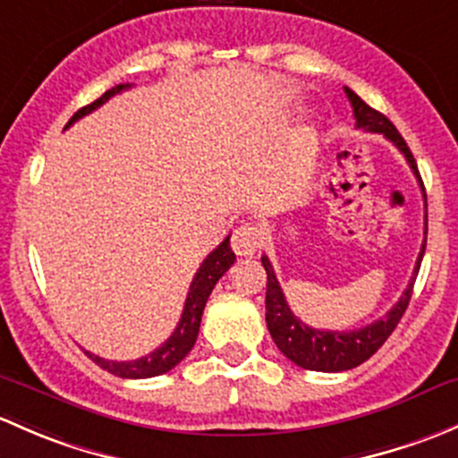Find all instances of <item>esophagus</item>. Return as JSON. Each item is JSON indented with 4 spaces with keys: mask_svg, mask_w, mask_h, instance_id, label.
<instances>
[{
    "mask_svg": "<svg viewBox=\"0 0 458 458\" xmlns=\"http://www.w3.org/2000/svg\"><path fill=\"white\" fill-rule=\"evenodd\" d=\"M262 244V231L258 225L242 223L231 235V249L238 256H253Z\"/></svg>",
    "mask_w": 458,
    "mask_h": 458,
    "instance_id": "esophagus-1",
    "label": "esophagus"
}]
</instances>
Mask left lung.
<instances>
[{
  "mask_svg": "<svg viewBox=\"0 0 458 458\" xmlns=\"http://www.w3.org/2000/svg\"><path fill=\"white\" fill-rule=\"evenodd\" d=\"M346 89V97L352 106L357 130L370 131V134H384L386 139L403 154L410 169H412L414 176L421 182L412 152H410V148L405 145L403 136L399 134L397 127L390 123L381 112L366 106L352 89ZM423 196H426V191H423ZM423 253H426V242L421 244V251H419L417 264H414V273L408 282V289L403 291V295L399 298L397 304H394L384 318L377 319V322L369 324V327L352 328V331H319V328H310L309 324H304L300 318H295L293 310L286 304V298L284 293H282V286L280 282H277L276 273H273L271 262H268L267 256H262V267L264 271H267V327L273 342H276V346L280 348V351L284 352V357H289L293 364H298L306 370L342 372L364 364L369 357L375 355V352L384 346V342L390 337V333L397 328L399 319L403 318L405 309H408V301L412 298V286L414 280H417L419 267H421Z\"/></svg>",
  "mask_w": 458,
  "mask_h": 458,
  "instance_id": "left-lung-1",
  "label": "left lung"
}]
</instances>
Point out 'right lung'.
<instances>
[{"mask_svg": "<svg viewBox=\"0 0 458 458\" xmlns=\"http://www.w3.org/2000/svg\"><path fill=\"white\" fill-rule=\"evenodd\" d=\"M127 88H131L130 83H121V86L107 89V92L101 94L97 101L89 103L86 107H81V110L68 121V125L65 127H70L74 121H79L81 116L89 114V112H94L97 107H101L107 98L123 92ZM233 262H235V253L231 251L229 235H227V238H225L223 242H220L218 247H216L205 260H202L200 268L196 271L194 280H191L190 293H187V300H185V309H182V315H181V322H178V327L174 328V333L169 335L167 342H165L163 346H158L154 352L131 361L103 360V357L92 355L89 351H86V355L94 361V364L101 366L103 370L112 372V375L116 377H123V379H148V377H158V375H165V372H169L174 366L181 364V361L190 355L191 348H194L198 331H200V319H202V310H205L207 300H209L216 282L227 273V268Z\"/></svg>", "mask_w": 458, "mask_h": 458, "instance_id": "add662e5", "label": "right lung"}]
</instances>
